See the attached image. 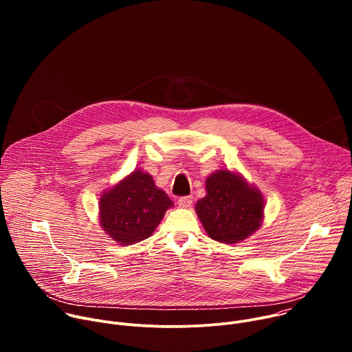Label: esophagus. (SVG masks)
<instances>
[{
	"instance_id": "1",
	"label": "esophagus",
	"mask_w": 352,
	"mask_h": 352,
	"mask_svg": "<svg viewBox=\"0 0 352 352\" xmlns=\"http://www.w3.org/2000/svg\"><path fill=\"white\" fill-rule=\"evenodd\" d=\"M192 200H193L192 196H182V197L178 199V206L186 209V208H189L192 205Z\"/></svg>"
}]
</instances>
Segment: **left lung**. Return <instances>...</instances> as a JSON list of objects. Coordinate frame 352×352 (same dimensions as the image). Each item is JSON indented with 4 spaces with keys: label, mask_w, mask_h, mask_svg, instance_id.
Listing matches in <instances>:
<instances>
[{
    "label": "left lung",
    "mask_w": 352,
    "mask_h": 352,
    "mask_svg": "<svg viewBox=\"0 0 352 352\" xmlns=\"http://www.w3.org/2000/svg\"><path fill=\"white\" fill-rule=\"evenodd\" d=\"M263 209L262 192L230 170H219L208 177L206 196L195 206L208 235L224 243H236L258 231Z\"/></svg>",
    "instance_id": "obj_1"
}]
</instances>
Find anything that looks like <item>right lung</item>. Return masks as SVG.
<instances>
[{"label":"right lung","mask_w":352,"mask_h":352,"mask_svg":"<svg viewBox=\"0 0 352 352\" xmlns=\"http://www.w3.org/2000/svg\"><path fill=\"white\" fill-rule=\"evenodd\" d=\"M173 206L152 175L135 170L103 192L98 202L100 226L117 243L132 245L152 235Z\"/></svg>","instance_id":"1"}]
</instances>
